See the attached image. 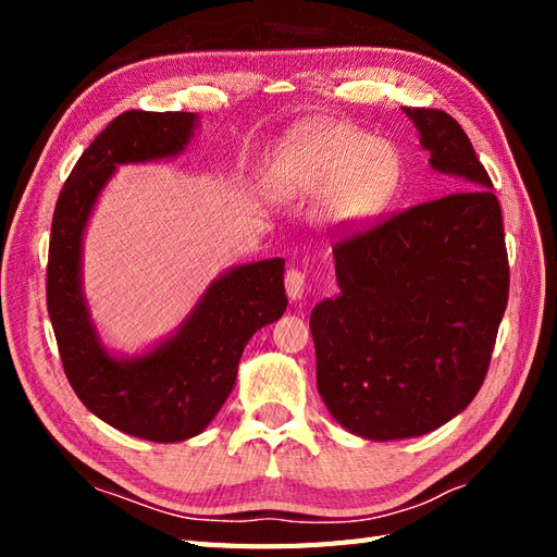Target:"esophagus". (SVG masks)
Wrapping results in <instances>:
<instances>
[{"instance_id": "34e87169", "label": "esophagus", "mask_w": 557, "mask_h": 557, "mask_svg": "<svg viewBox=\"0 0 557 557\" xmlns=\"http://www.w3.org/2000/svg\"><path fill=\"white\" fill-rule=\"evenodd\" d=\"M285 287L292 301H301L306 292V272H301L299 268H289L285 275Z\"/></svg>"}]
</instances>
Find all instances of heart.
Wrapping results in <instances>:
<instances>
[{
    "label": "heart",
    "mask_w": 557,
    "mask_h": 557,
    "mask_svg": "<svg viewBox=\"0 0 557 557\" xmlns=\"http://www.w3.org/2000/svg\"><path fill=\"white\" fill-rule=\"evenodd\" d=\"M285 164L294 191L327 200V218L345 230L381 215L401 182L397 152L354 126L297 134L285 146Z\"/></svg>",
    "instance_id": "1"
}]
</instances>
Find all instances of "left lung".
Returning <instances> with one entry per match:
<instances>
[{
	"label": "left lung",
	"mask_w": 557,
	"mask_h": 557,
	"mask_svg": "<svg viewBox=\"0 0 557 557\" xmlns=\"http://www.w3.org/2000/svg\"><path fill=\"white\" fill-rule=\"evenodd\" d=\"M401 112L461 191L337 244L339 294L311 311L318 393L342 429L381 443L469 407L510 292L500 203L469 136L443 110Z\"/></svg>",
	"instance_id": "obj_1"
}]
</instances>
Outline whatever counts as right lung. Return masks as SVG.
Masks as SVG:
<instances>
[{
	"mask_svg": "<svg viewBox=\"0 0 557 557\" xmlns=\"http://www.w3.org/2000/svg\"><path fill=\"white\" fill-rule=\"evenodd\" d=\"M198 128L194 112L116 116L78 158L57 198L47 311L64 373L88 411L126 435L182 443L203 433L230 397L248 339L287 311L285 260L234 265L212 280L172 335L144 354H114L83 294V236L102 188L120 164L182 156Z\"/></svg>",
	"mask_w": 557,
	"mask_h": 557,
	"instance_id": "1",
	"label": "right lung"
}]
</instances>
